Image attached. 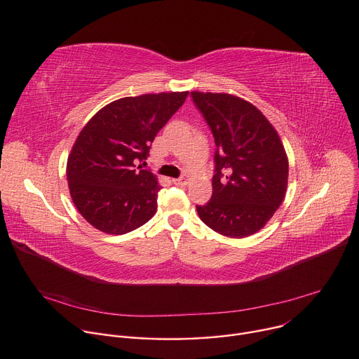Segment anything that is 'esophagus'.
I'll return each instance as SVG.
<instances>
[{
  "instance_id": "1",
  "label": "esophagus",
  "mask_w": 359,
  "mask_h": 359,
  "mask_svg": "<svg viewBox=\"0 0 359 359\" xmlns=\"http://www.w3.org/2000/svg\"><path fill=\"white\" fill-rule=\"evenodd\" d=\"M188 181H189V177H188V175H182V177H180V178L172 180V182H174L175 185H185Z\"/></svg>"
}]
</instances>
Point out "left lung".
Here are the masks:
<instances>
[{
    "mask_svg": "<svg viewBox=\"0 0 359 359\" xmlns=\"http://www.w3.org/2000/svg\"><path fill=\"white\" fill-rule=\"evenodd\" d=\"M213 133V196L197 205L200 219L217 233H257L281 205L288 182L283 142L266 117L249 101L223 93H191Z\"/></svg>",
    "mask_w": 359,
    "mask_h": 359,
    "instance_id": "left-lung-1",
    "label": "left lung"
}]
</instances>
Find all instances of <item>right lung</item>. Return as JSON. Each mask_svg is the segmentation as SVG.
Segmentation results:
<instances>
[{
	"instance_id": "add662e5",
	"label": "right lung",
	"mask_w": 359,
	"mask_h": 359,
	"mask_svg": "<svg viewBox=\"0 0 359 359\" xmlns=\"http://www.w3.org/2000/svg\"><path fill=\"white\" fill-rule=\"evenodd\" d=\"M188 91L124 97L102 107L78 135L67 163L69 193L95 229L124 235L158 208L156 177L142 166L151 144Z\"/></svg>"
}]
</instances>
